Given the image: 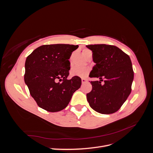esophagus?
Here are the masks:
<instances>
[{
    "label": "esophagus",
    "instance_id": "esophagus-1",
    "mask_svg": "<svg viewBox=\"0 0 153 153\" xmlns=\"http://www.w3.org/2000/svg\"><path fill=\"white\" fill-rule=\"evenodd\" d=\"M87 82V80L84 78H82V84H84V83H85Z\"/></svg>",
    "mask_w": 153,
    "mask_h": 153
}]
</instances>
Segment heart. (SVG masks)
I'll use <instances>...</instances> for the list:
<instances>
[{"label":"heart","mask_w":153,"mask_h":153,"mask_svg":"<svg viewBox=\"0 0 153 153\" xmlns=\"http://www.w3.org/2000/svg\"><path fill=\"white\" fill-rule=\"evenodd\" d=\"M82 54L86 58L88 55L92 54V52L89 49H84L82 50ZM72 56L71 57V59ZM71 75L72 76H76L80 77H85L89 73V69L86 67H81V66H74L71 68Z\"/></svg>","instance_id":"heart-1"}]
</instances>
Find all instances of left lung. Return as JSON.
<instances>
[{"label": "left lung", "mask_w": 153, "mask_h": 153, "mask_svg": "<svg viewBox=\"0 0 153 153\" xmlns=\"http://www.w3.org/2000/svg\"><path fill=\"white\" fill-rule=\"evenodd\" d=\"M86 47L92 51L96 63L90 77L100 79L91 82L92 89L87 94V100L97 112L113 114L121 107L131 93L134 77L131 59L114 45L100 44Z\"/></svg>", "instance_id": "1"}]
</instances>
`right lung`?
<instances>
[{
    "label": "right lung",
    "instance_id": "obj_1",
    "mask_svg": "<svg viewBox=\"0 0 153 153\" xmlns=\"http://www.w3.org/2000/svg\"><path fill=\"white\" fill-rule=\"evenodd\" d=\"M78 45H45L37 48L27 57L24 80L31 96L40 108L50 112L65 108L81 86L75 76L68 79L69 59Z\"/></svg>",
    "mask_w": 153,
    "mask_h": 153
}]
</instances>
